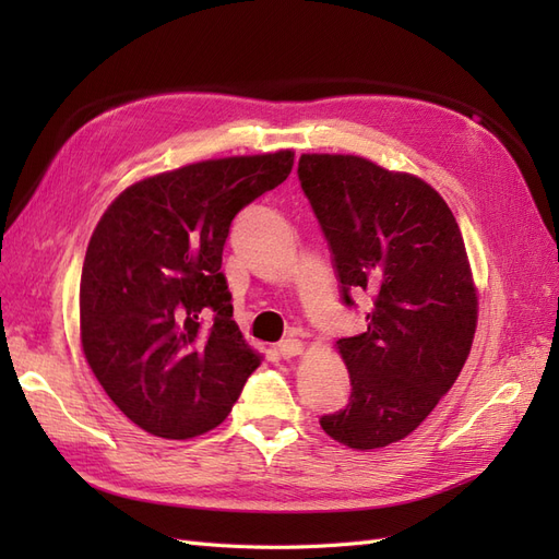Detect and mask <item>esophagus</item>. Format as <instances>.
<instances>
[{
  "label": "esophagus",
  "mask_w": 559,
  "mask_h": 559,
  "mask_svg": "<svg viewBox=\"0 0 559 559\" xmlns=\"http://www.w3.org/2000/svg\"><path fill=\"white\" fill-rule=\"evenodd\" d=\"M300 352H302V343L298 341V337H294V335L284 337L282 343H277V354H280L282 359H294V357H298Z\"/></svg>",
  "instance_id": "1"
}]
</instances>
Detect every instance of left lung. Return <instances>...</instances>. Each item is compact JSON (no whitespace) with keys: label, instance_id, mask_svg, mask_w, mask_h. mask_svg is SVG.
I'll return each mask as SVG.
<instances>
[{"label":"left lung","instance_id":"8db88e82","mask_svg":"<svg viewBox=\"0 0 559 559\" xmlns=\"http://www.w3.org/2000/svg\"><path fill=\"white\" fill-rule=\"evenodd\" d=\"M300 189L331 249L341 298L366 292V331L341 337L352 392L319 419L333 441L376 450L413 433L454 384L478 298L445 200L427 181L359 156L302 154Z\"/></svg>","mask_w":559,"mask_h":559}]
</instances>
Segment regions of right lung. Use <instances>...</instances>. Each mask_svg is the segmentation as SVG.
<instances>
[{
	"label": "right lung",
	"mask_w": 559,
	"mask_h": 559,
	"mask_svg": "<svg viewBox=\"0 0 559 559\" xmlns=\"http://www.w3.org/2000/svg\"><path fill=\"white\" fill-rule=\"evenodd\" d=\"M292 165L294 151L193 163L132 183L99 218L81 270V343L140 429L186 441L218 427L259 368L222 253L235 214Z\"/></svg>",
	"instance_id": "obj_1"
}]
</instances>
